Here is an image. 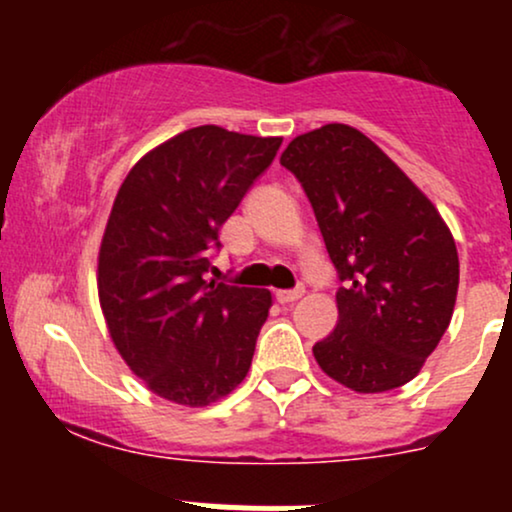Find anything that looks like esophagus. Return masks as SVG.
<instances>
[{
  "label": "esophagus",
  "instance_id": "34e87169",
  "mask_svg": "<svg viewBox=\"0 0 512 512\" xmlns=\"http://www.w3.org/2000/svg\"><path fill=\"white\" fill-rule=\"evenodd\" d=\"M303 286H298V289H293V291H276V301H279V303H296L298 301V298H301L303 296Z\"/></svg>",
  "mask_w": 512,
  "mask_h": 512
}]
</instances>
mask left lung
<instances>
[{"mask_svg":"<svg viewBox=\"0 0 512 512\" xmlns=\"http://www.w3.org/2000/svg\"><path fill=\"white\" fill-rule=\"evenodd\" d=\"M281 166L301 180L344 286L317 366L361 395L407 385L455 310L460 260L448 223L409 175L356 127L298 134Z\"/></svg>","mask_w":512,"mask_h":512,"instance_id":"left-lung-1","label":"left lung"}]
</instances>
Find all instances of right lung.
Returning <instances> with one entry per match:
<instances>
[{"label": "right lung", "instance_id": "right-lung-1", "mask_svg": "<svg viewBox=\"0 0 512 512\" xmlns=\"http://www.w3.org/2000/svg\"><path fill=\"white\" fill-rule=\"evenodd\" d=\"M281 137L202 125L134 163L98 250V301L117 354L158 397L207 407L248 375L267 289L204 279L219 228Z\"/></svg>", "mask_w": 512, "mask_h": 512}]
</instances>
